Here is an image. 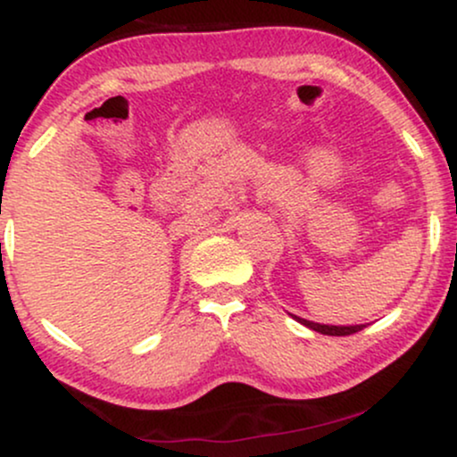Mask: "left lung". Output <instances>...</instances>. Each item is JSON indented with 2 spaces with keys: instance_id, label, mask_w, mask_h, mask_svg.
Returning a JSON list of instances; mask_svg holds the SVG:
<instances>
[{
  "instance_id": "1",
  "label": "left lung",
  "mask_w": 457,
  "mask_h": 457,
  "mask_svg": "<svg viewBox=\"0 0 457 457\" xmlns=\"http://www.w3.org/2000/svg\"><path fill=\"white\" fill-rule=\"evenodd\" d=\"M292 318L296 320V322L305 324L307 328L316 330V333H322V335H333V337H344V335H353V333H359V330L365 328V324H348V327H335V324H320V322H312V320H305L301 316H295V313H290Z\"/></svg>"
}]
</instances>
